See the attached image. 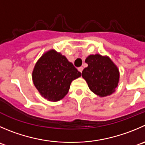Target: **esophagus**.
<instances>
[{"label":"esophagus","mask_w":145,"mask_h":145,"mask_svg":"<svg viewBox=\"0 0 145 145\" xmlns=\"http://www.w3.org/2000/svg\"><path fill=\"white\" fill-rule=\"evenodd\" d=\"M83 69H83V67H79V68H78V71H80V72H82V71H83Z\"/></svg>","instance_id":"obj_1"}]
</instances>
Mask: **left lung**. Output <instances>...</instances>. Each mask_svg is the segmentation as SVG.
Wrapping results in <instances>:
<instances>
[{
    "mask_svg": "<svg viewBox=\"0 0 145 145\" xmlns=\"http://www.w3.org/2000/svg\"><path fill=\"white\" fill-rule=\"evenodd\" d=\"M88 67L82 71V77L90 90L97 95L105 97L115 92L120 78L117 66L108 57L91 54L85 60Z\"/></svg>",
    "mask_w": 145,
    "mask_h": 145,
    "instance_id": "obj_1",
    "label": "left lung"
}]
</instances>
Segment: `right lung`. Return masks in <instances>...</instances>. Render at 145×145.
<instances>
[{
	"instance_id": "obj_1",
	"label": "right lung",
	"mask_w": 145,
	"mask_h": 145,
	"mask_svg": "<svg viewBox=\"0 0 145 145\" xmlns=\"http://www.w3.org/2000/svg\"><path fill=\"white\" fill-rule=\"evenodd\" d=\"M81 76L65 56L50 50L42 54L32 71L34 85L50 101H60L69 92L73 80Z\"/></svg>"
}]
</instances>
